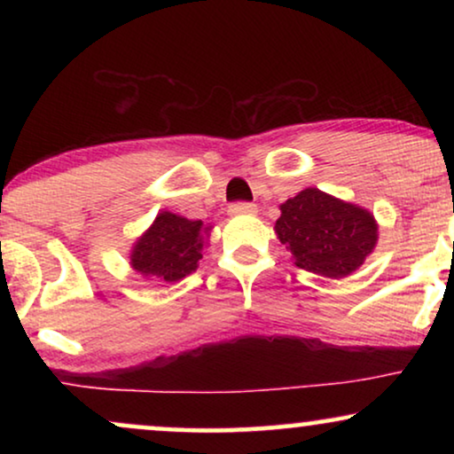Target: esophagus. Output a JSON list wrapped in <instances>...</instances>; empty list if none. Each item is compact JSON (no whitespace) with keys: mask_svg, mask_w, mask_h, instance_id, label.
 Instances as JSON below:
<instances>
[{"mask_svg":"<svg viewBox=\"0 0 454 454\" xmlns=\"http://www.w3.org/2000/svg\"><path fill=\"white\" fill-rule=\"evenodd\" d=\"M229 213L231 215H254L256 213V204L252 202H235L229 207Z\"/></svg>","mask_w":454,"mask_h":454,"instance_id":"obj_1","label":"esophagus"}]
</instances>
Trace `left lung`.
<instances>
[{"label": "left lung", "instance_id": "obj_1", "mask_svg": "<svg viewBox=\"0 0 454 454\" xmlns=\"http://www.w3.org/2000/svg\"><path fill=\"white\" fill-rule=\"evenodd\" d=\"M275 231L295 266L328 278L356 272L378 241L370 210L318 188H306L283 202Z\"/></svg>", "mask_w": 454, "mask_h": 454}]
</instances>
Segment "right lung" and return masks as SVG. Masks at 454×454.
<instances>
[{
    "label": "right lung",
    "instance_id": "obj_1",
    "mask_svg": "<svg viewBox=\"0 0 454 454\" xmlns=\"http://www.w3.org/2000/svg\"><path fill=\"white\" fill-rule=\"evenodd\" d=\"M208 231L210 227H204L202 221H190L163 210L136 239L129 264L142 277L154 281H182L198 269Z\"/></svg>",
    "mask_w": 454,
    "mask_h": 454
}]
</instances>
